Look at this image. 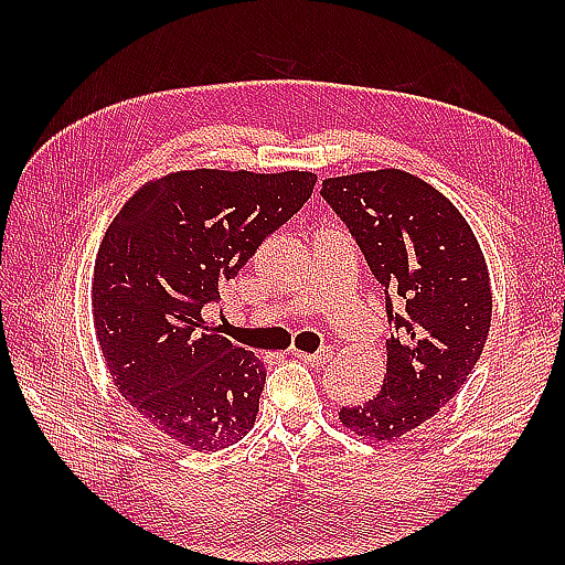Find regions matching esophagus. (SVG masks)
<instances>
[{"label": "esophagus", "instance_id": "obj_1", "mask_svg": "<svg viewBox=\"0 0 565 565\" xmlns=\"http://www.w3.org/2000/svg\"><path fill=\"white\" fill-rule=\"evenodd\" d=\"M291 354H294L296 359H301V362H306V364H313V366L328 364L330 359H332V350H330V347H322V350H318L316 354H310V352H298V350H294Z\"/></svg>", "mask_w": 565, "mask_h": 565}]
</instances>
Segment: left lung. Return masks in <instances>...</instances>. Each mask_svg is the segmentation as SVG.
Returning <instances> with one entry per match:
<instances>
[{"mask_svg": "<svg viewBox=\"0 0 565 565\" xmlns=\"http://www.w3.org/2000/svg\"><path fill=\"white\" fill-rule=\"evenodd\" d=\"M320 196L383 286L393 328L381 391L342 407L340 423L398 439L459 393L483 352L493 313L483 252L454 203L403 170L326 179Z\"/></svg>", "mask_w": 565, "mask_h": 565, "instance_id": "1", "label": "left lung"}]
</instances>
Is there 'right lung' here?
Here are the masks:
<instances>
[{"label":"right lung","mask_w":565,"mask_h":565,"mask_svg":"<svg viewBox=\"0 0 565 565\" xmlns=\"http://www.w3.org/2000/svg\"><path fill=\"white\" fill-rule=\"evenodd\" d=\"M316 182L313 172H174L138 189L102 239L92 313L106 369L142 417L189 449H225L255 425L267 371L201 310Z\"/></svg>","instance_id":"right-lung-1"}]
</instances>
